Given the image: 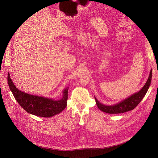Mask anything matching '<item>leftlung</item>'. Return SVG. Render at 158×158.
Here are the masks:
<instances>
[{
  "label": "left lung",
  "instance_id": "obj_1",
  "mask_svg": "<svg viewBox=\"0 0 158 158\" xmlns=\"http://www.w3.org/2000/svg\"><path fill=\"white\" fill-rule=\"evenodd\" d=\"M152 79V70L150 72L149 77L145 84L144 86L138 92H136L132 95L129 97L126 98L117 104L112 106H106L102 103L99 102L97 99L95 97V102L98 109L103 112L110 113V114H117L122 113L129 111H131L138 105V104L142 100L147 92L148 89L151 85Z\"/></svg>",
  "mask_w": 158,
  "mask_h": 158
}]
</instances>
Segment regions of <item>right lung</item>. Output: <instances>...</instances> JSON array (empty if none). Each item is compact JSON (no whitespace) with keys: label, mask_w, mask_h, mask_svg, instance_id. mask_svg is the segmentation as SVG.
I'll list each match as a JSON object with an SVG mask.
<instances>
[{"label":"right lung","mask_w":158,"mask_h":158,"mask_svg":"<svg viewBox=\"0 0 158 158\" xmlns=\"http://www.w3.org/2000/svg\"><path fill=\"white\" fill-rule=\"evenodd\" d=\"M7 82L16 101L23 109L30 114L41 117H51L61 113L67 106L68 87L64 89L62 98L55 101L52 98L33 95L22 92L16 88L13 83L10 73L7 75Z\"/></svg>","instance_id":"right-lung-1"}]
</instances>
